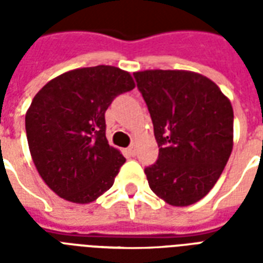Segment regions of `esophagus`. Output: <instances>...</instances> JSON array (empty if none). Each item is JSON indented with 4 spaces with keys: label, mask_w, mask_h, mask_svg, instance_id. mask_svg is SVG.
Instances as JSON below:
<instances>
[{
    "label": "esophagus",
    "mask_w": 263,
    "mask_h": 263,
    "mask_svg": "<svg viewBox=\"0 0 263 263\" xmlns=\"http://www.w3.org/2000/svg\"><path fill=\"white\" fill-rule=\"evenodd\" d=\"M127 154L129 157H135L136 156V144L132 143L129 147L127 148Z\"/></svg>",
    "instance_id": "esophagus-1"
}]
</instances>
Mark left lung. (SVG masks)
<instances>
[{
	"mask_svg": "<svg viewBox=\"0 0 263 263\" xmlns=\"http://www.w3.org/2000/svg\"><path fill=\"white\" fill-rule=\"evenodd\" d=\"M147 105L158 160L144 169L152 191L172 206L200 200L220 179L233 147V109L214 82L190 71L134 73Z\"/></svg>",
	"mask_w": 263,
	"mask_h": 263,
	"instance_id": "obj_1",
	"label": "left lung"
}]
</instances>
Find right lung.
<instances>
[{
	"instance_id": "1",
	"label": "right lung",
	"mask_w": 263,
	"mask_h": 263,
	"mask_svg": "<svg viewBox=\"0 0 263 263\" xmlns=\"http://www.w3.org/2000/svg\"><path fill=\"white\" fill-rule=\"evenodd\" d=\"M134 87L129 72L98 65L65 72L35 95L26 113L28 147L60 198L90 203L113 185L125 158L107 143L105 111Z\"/></svg>"
}]
</instances>
